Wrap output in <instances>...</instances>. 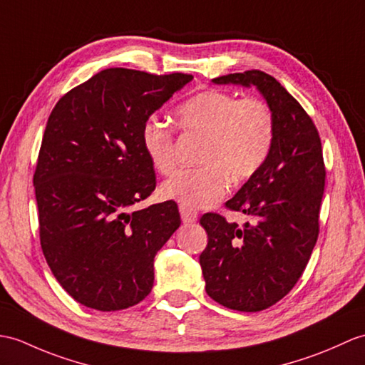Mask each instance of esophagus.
I'll return each instance as SVG.
<instances>
[{"label": "esophagus", "instance_id": "34e87169", "mask_svg": "<svg viewBox=\"0 0 365 365\" xmlns=\"http://www.w3.org/2000/svg\"><path fill=\"white\" fill-rule=\"evenodd\" d=\"M179 210H180V216H182V221L185 222V224H191V222H196L197 221V216H199V213L194 208H191V207H186V205H182L179 207Z\"/></svg>", "mask_w": 365, "mask_h": 365}]
</instances>
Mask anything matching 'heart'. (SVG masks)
<instances>
[{
	"mask_svg": "<svg viewBox=\"0 0 365 365\" xmlns=\"http://www.w3.org/2000/svg\"><path fill=\"white\" fill-rule=\"evenodd\" d=\"M179 129L202 137L197 152L200 166L180 169L162 185L166 199L191 208L208 207L235 182L257 174L272 150L275 120L272 108L258 96L238 98L221 90H205L175 110ZM141 144L149 162L168 175L177 165L175 135L171 125L148 120L141 129Z\"/></svg>",
	"mask_w": 365,
	"mask_h": 365,
	"instance_id": "1",
	"label": "heart"
}]
</instances>
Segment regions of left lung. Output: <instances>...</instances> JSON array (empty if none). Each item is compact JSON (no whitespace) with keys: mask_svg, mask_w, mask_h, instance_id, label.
I'll return each instance as SVG.
<instances>
[{"mask_svg":"<svg viewBox=\"0 0 365 365\" xmlns=\"http://www.w3.org/2000/svg\"><path fill=\"white\" fill-rule=\"evenodd\" d=\"M215 83L255 86L272 108V150L257 174L225 202L247 222L205 213L208 244L200 253L207 294L225 308L257 312L282 300L299 282L319 238L325 163L311 116L272 76L233 73Z\"/></svg>","mask_w":365,"mask_h":365,"instance_id":"obj_1","label":"left lung"}]
</instances>
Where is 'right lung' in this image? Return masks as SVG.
I'll return each instance as SVG.
<instances>
[{"instance_id":"add662e5","label":"right lung","mask_w":365,"mask_h":365,"mask_svg":"<svg viewBox=\"0 0 365 365\" xmlns=\"http://www.w3.org/2000/svg\"><path fill=\"white\" fill-rule=\"evenodd\" d=\"M191 79L107 68L48 118L34 173L40 244L57 282L83 307L120 311L152 289L154 258L182 221L173 200L132 210L157 185L141 129Z\"/></svg>"}]
</instances>
